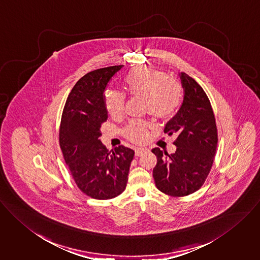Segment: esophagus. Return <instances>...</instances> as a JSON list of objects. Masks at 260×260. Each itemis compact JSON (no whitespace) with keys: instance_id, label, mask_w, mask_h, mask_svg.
<instances>
[{"instance_id":"1","label":"esophagus","mask_w":260,"mask_h":260,"mask_svg":"<svg viewBox=\"0 0 260 260\" xmlns=\"http://www.w3.org/2000/svg\"><path fill=\"white\" fill-rule=\"evenodd\" d=\"M144 151H146V148H144V147H136V149H135L136 155H138V156L144 154Z\"/></svg>"}]
</instances>
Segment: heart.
I'll return each instance as SVG.
<instances>
[{
    "label": "heart",
    "mask_w": 260,
    "mask_h": 260,
    "mask_svg": "<svg viewBox=\"0 0 260 260\" xmlns=\"http://www.w3.org/2000/svg\"><path fill=\"white\" fill-rule=\"evenodd\" d=\"M123 87L131 95L144 96V111L160 118L169 117L178 110L182 101V87L169 76L147 67L131 70L123 79ZM105 107L110 116L118 117L124 110V95L115 90L105 93ZM150 123L147 120H132L124 135L132 141L144 142L149 136Z\"/></svg>",
    "instance_id": "b5f03b06"
}]
</instances>
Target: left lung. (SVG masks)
Returning a JSON list of instances; mask_svg holds the SVG:
<instances>
[{
	"instance_id": "8db88e82",
	"label": "left lung",
	"mask_w": 260,
	"mask_h": 260,
	"mask_svg": "<svg viewBox=\"0 0 260 260\" xmlns=\"http://www.w3.org/2000/svg\"><path fill=\"white\" fill-rule=\"evenodd\" d=\"M183 102L166 124L165 133L176 134L175 152L158 147L151 151L157 164L152 171L156 187L172 197H184L201 188L213 164L217 128L210 102L202 87L185 73H179Z\"/></svg>"
}]
</instances>
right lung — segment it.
<instances>
[{"label":"right lung","instance_id":"right-lung-1","mask_svg":"<svg viewBox=\"0 0 260 260\" xmlns=\"http://www.w3.org/2000/svg\"><path fill=\"white\" fill-rule=\"evenodd\" d=\"M123 66L87 73L71 90L61 116L59 145L78 187L95 200H110L126 186L135 155L119 145L111 154L101 142V125L108 119L105 90Z\"/></svg>","mask_w":260,"mask_h":260}]
</instances>
